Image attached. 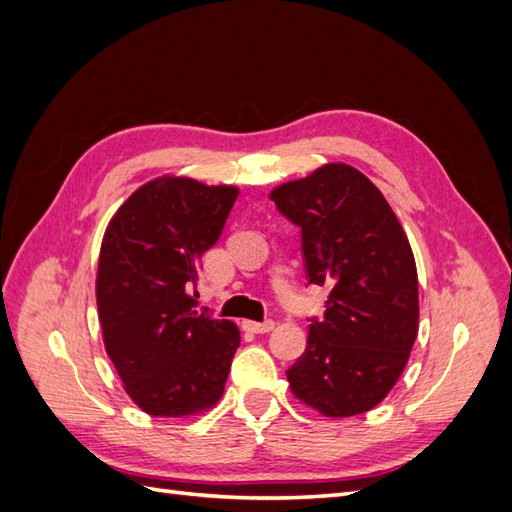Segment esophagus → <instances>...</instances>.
I'll return each instance as SVG.
<instances>
[{
  "label": "esophagus",
  "instance_id": "obj_1",
  "mask_svg": "<svg viewBox=\"0 0 512 512\" xmlns=\"http://www.w3.org/2000/svg\"><path fill=\"white\" fill-rule=\"evenodd\" d=\"M275 327L273 320H265V322H252V320H245L243 322V329L252 331V333H269Z\"/></svg>",
  "mask_w": 512,
  "mask_h": 512
}]
</instances>
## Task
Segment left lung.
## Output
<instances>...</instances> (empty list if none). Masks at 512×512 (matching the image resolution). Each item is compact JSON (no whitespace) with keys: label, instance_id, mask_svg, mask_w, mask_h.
Returning a JSON list of instances; mask_svg holds the SVG:
<instances>
[{"label":"left lung","instance_id":"8db88e82","mask_svg":"<svg viewBox=\"0 0 512 512\" xmlns=\"http://www.w3.org/2000/svg\"><path fill=\"white\" fill-rule=\"evenodd\" d=\"M301 228L309 284L331 288L324 316L309 318L290 391L324 416L376 408L404 371L418 333L412 247L391 205L361 170L324 164L271 192Z\"/></svg>","mask_w":512,"mask_h":512}]
</instances>
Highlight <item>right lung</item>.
<instances>
[{"mask_svg":"<svg viewBox=\"0 0 512 512\" xmlns=\"http://www.w3.org/2000/svg\"><path fill=\"white\" fill-rule=\"evenodd\" d=\"M237 196L232 185L158 177L104 232L96 277L104 348L123 389L151 416L205 412L224 393L241 335L235 322L198 312L192 286Z\"/></svg>","mask_w":512,"mask_h":512,"instance_id":"obj_1","label":"right lung"}]
</instances>
